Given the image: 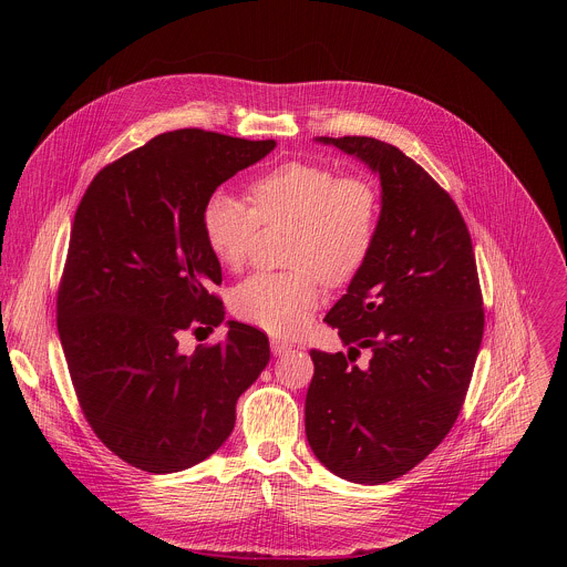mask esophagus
Returning a JSON list of instances; mask_svg holds the SVG:
<instances>
[{
    "label": "esophagus",
    "mask_w": 567,
    "mask_h": 567,
    "mask_svg": "<svg viewBox=\"0 0 567 567\" xmlns=\"http://www.w3.org/2000/svg\"><path fill=\"white\" fill-rule=\"evenodd\" d=\"M291 350V343H287V341H280V339H271V352L276 354V357H280V354H287Z\"/></svg>",
    "instance_id": "34e87169"
}]
</instances>
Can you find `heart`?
Returning a JSON list of instances; mask_svg holds the SVG:
<instances>
[{"label": "heart", "mask_w": 567, "mask_h": 567, "mask_svg": "<svg viewBox=\"0 0 567 567\" xmlns=\"http://www.w3.org/2000/svg\"><path fill=\"white\" fill-rule=\"evenodd\" d=\"M251 206L228 190H213L202 206V233L226 269L247 260L258 224H291L289 271H262L233 289V311L271 334L289 337L307 326L320 300V280L350 285L372 256L381 204L359 175H341L318 161H285L249 186Z\"/></svg>", "instance_id": "obj_1"}]
</instances>
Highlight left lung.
Listing matches in <instances>:
<instances>
[{"instance_id": "8db88e82", "label": "left lung", "mask_w": 567, "mask_h": 567, "mask_svg": "<svg viewBox=\"0 0 567 567\" xmlns=\"http://www.w3.org/2000/svg\"><path fill=\"white\" fill-rule=\"evenodd\" d=\"M318 141L379 175L381 215L370 260L326 316L350 352H309L305 431L334 475L381 484L417 466L462 411L484 332L477 267L462 213L411 156L372 136Z\"/></svg>"}]
</instances>
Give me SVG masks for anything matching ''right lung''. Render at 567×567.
Listing matches in <instances>:
<instances>
[{"mask_svg":"<svg viewBox=\"0 0 567 567\" xmlns=\"http://www.w3.org/2000/svg\"><path fill=\"white\" fill-rule=\"evenodd\" d=\"M276 141L197 127L158 134L105 166L73 217L58 287V334L96 437L147 473L190 468L235 426V403L267 368L265 332L228 320L221 343L179 350L224 320L221 267L202 206Z\"/></svg>","mask_w":567,"mask_h":567,"instance_id":"right-lung-1","label":"right lung"}]
</instances>
